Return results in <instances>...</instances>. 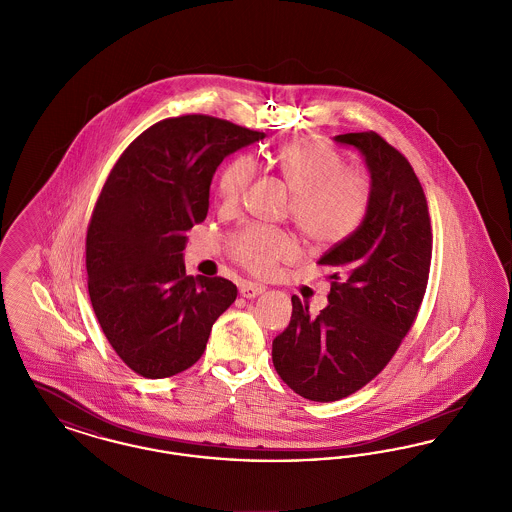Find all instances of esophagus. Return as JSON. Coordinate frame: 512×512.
<instances>
[{"label": "esophagus", "mask_w": 512, "mask_h": 512, "mask_svg": "<svg viewBox=\"0 0 512 512\" xmlns=\"http://www.w3.org/2000/svg\"><path fill=\"white\" fill-rule=\"evenodd\" d=\"M263 292H265V286L263 284H255L251 280H245V282H242V286H240V293L247 297V299H253V297H257V295H261Z\"/></svg>", "instance_id": "34e87169"}]
</instances>
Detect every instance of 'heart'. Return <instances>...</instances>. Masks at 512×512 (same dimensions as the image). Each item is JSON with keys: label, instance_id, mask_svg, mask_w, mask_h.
Instances as JSON below:
<instances>
[{"label": "heart", "instance_id": "heart-1", "mask_svg": "<svg viewBox=\"0 0 512 512\" xmlns=\"http://www.w3.org/2000/svg\"><path fill=\"white\" fill-rule=\"evenodd\" d=\"M270 161L292 190L288 213L311 244H341L363 226L374 195L372 180L361 169L343 167L340 153L326 142L317 138L284 142L270 153ZM255 172L257 161L249 153L226 163L219 176L222 209L234 211L240 205ZM226 245L238 265L263 276L299 255L293 234L259 222L234 230Z\"/></svg>", "mask_w": 512, "mask_h": 512}]
</instances>
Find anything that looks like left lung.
<instances>
[{
  "label": "left lung",
  "mask_w": 512,
  "mask_h": 512,
  "mask_svg": "<svg viewBox=\"0 0 512 512\" xmlns=\"http://www.w3.org/2000/svg\"><path fill=\"white\" fill-rule=\"evenodd\" d=\"M365 155L372 205L363 226L330 247L328 307L317 317L292 297V320L272 341L278 376L309 401L330 403L374 380L409 334L432 263V226L424 190L407 157L380 134L334 138Z\"/></svg>",
  "instance_id": "1"
}]
</instances>
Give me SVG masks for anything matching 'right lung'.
I'll return each instance as SVG.
<instances>
[{"instance_id": "right-lung-1", "label": "right lung", "mask_w": 512, "mask_h": 512, "mask_svg": "<svg viewBox=\"0 0 512 512\" xmlns=\"http://www.w3.org/2000/svg\"><path fill=\"white\" fill-rule=\"evenodd\" d=\"M265 138L209 115L155 122L113 165L86 234L88 292L111 347L136 374L195 365L215 320L236 301L226 278L188 276L186 232L209 211L222 159Z\"/></svg>"}]
</instances>
